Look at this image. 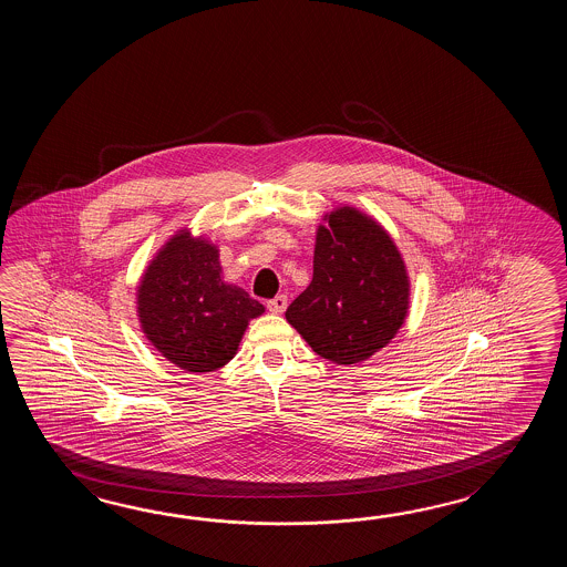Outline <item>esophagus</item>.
Here are the masks:
<instances>
[{"instance_id":"34e87169","label":"esophagus","mask_w":567,"mask_h":567,"mask_svg":"<svg viewBox=\"0 0 567 567\" xmlns=\"http://www.w3.org/2000/svg\"><path fill=\"white\" fill-rule=\"evenodd\" d=\"M267 308H269V312L284 313L286 308H288V298L286 296H276L274 300L267 301Z\"/></svg>"}]
</instances>
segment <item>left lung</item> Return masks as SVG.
I'll return each mask as SVG.
<instances>
[{
  "mask_svg": "<svg viewBox=\"0 0 567 567\" xmlns=\"http://www.w3.org/2000/svg\"><path fill=\"white\" fill-rule=\"evenodd\" d=\"M410 300L408 266L391 235L377 218L342 205L316 229L312 281L286 320L322 359L354 364L395 338Z\"/></svg>",
  "mask_w": 567,
  "mask_h": 567,
  "instance_id": "1",
  "label": "left lung"
}]
</instances>
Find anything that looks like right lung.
I'll list each match as a JSON object with an SVG mask.
<instances>
[{"instance_id":"add662e5","label":"right lung","mask_w":567,"mask_h":567,"mask_svg":"<svg viewBox=\"0 0 567 567\" xmlns=\"http://www.w3.org/2000/svg\"><path fill=\"white\" fill-rule=\"evenodd\" d=\"M218 247L178 229L145 266L135 289L144 337L166 361L188 373H213L237 354L264 303L223 279Z\"/></svg>"}]
</instances>
